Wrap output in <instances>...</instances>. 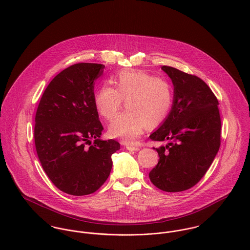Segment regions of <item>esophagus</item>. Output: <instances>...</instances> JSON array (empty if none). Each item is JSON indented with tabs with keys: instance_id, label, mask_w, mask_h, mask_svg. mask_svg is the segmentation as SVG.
<instances>
[{
	"instance_id": "34e87169",
	"label": "esophagus",
	"mask_w": 250,
	"mask_h": 250,
	"mask_svg": "<svg viewBox=\"0 0 250 250\" xmlns=\"http://www.w3.org/2000/svg\"><path fill=\"white\" fill-rule=\"evenodd\" d=\"M126 149L130 150V151H138V150H140V147L135 146V145H126Z\"/></svg>"
}]
</instances>
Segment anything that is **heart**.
I'll use <instances>...</instances> for the list:
<instances>
[{
  "label": "heart",
  "instance_id": "b5f03b06",
  "mask_svg": "<svg viewBox=\"0 0 250 250\" xmlns=\"http://www.w3.org/2000/svg\"><path fill=\"white\" fill-rule=\"evenodd\" d=\"M109 84H102L94 95L98 113L111 120L107 133L112 139L124 143H134L145 127L153 128L167 116L172 105V89L168 82L143 70L124 69L110 79Z\"/></svg>",
  "mask_w": 250,
  "mask_h": 250
}]
</instances>
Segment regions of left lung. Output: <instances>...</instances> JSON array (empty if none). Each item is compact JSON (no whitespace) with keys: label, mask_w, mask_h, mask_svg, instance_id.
<instances>
[{"label":"left lung","mask_w":250,"mask_h":250,"mask_svg":"<svg viewBox=\"0 0 250 250\" xmlns=\"http://www.w3.org/2000/svg\"><path fill=\"white\" fill-rule=\"evenodd\" d=\"M174 86L172 107L152 141L167 142L154 148L160 157L149 178L158 188L178 192L190 188L205 175L220 146L218 101L200 78L162 66Z\"/></svg>","instance_id":"obj_1"}]
</instances>
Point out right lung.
<instances>
[{"label":"right lung","mask_w":250,"mask_h":250,"mask_svg":"<svg viewBox=\"0 0 250 250\" xmlns=\"http://www.w3.org/2000/svg\"><path fill=\"white\" fill-rule=\"evenodd\" d=\"M104 68L83 62L62 70L48 84L36 110L35 143L40 164L53 184L71 195L96 191L110 173L111 155L120 149L114 140H100L104 128L93 89Z\"/></svg>","instance_id":"1"}]
</instances>
